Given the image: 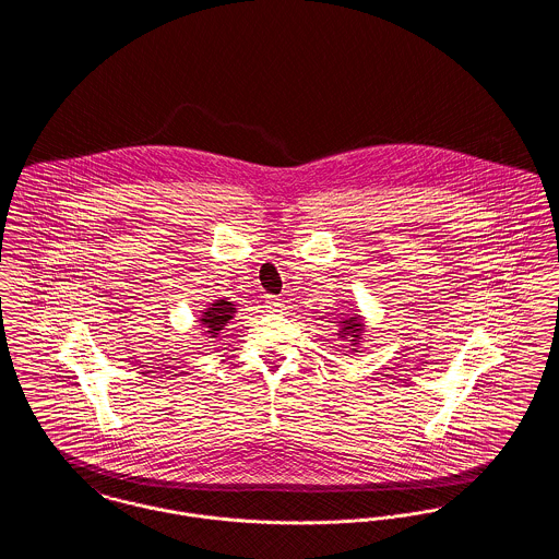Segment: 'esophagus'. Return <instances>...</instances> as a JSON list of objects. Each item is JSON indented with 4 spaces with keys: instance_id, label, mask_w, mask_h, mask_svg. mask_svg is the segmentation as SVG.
<instances>
[{
    "instance_id": "1",
    "label": "esophagus",
    "mask_w": 559,
    "mask_h": 559,
    "mask_svg": "<svg viewBox=\"0 0 559 559\" xmlns=\"http://www.w3.org/2000/svg\"><path fill=\"white\" fill-rule=\"evenodd\" d=\"M264 304H266L267 312H283L285 310V304L278 297H274V295H267Z\"/></svg>"
}]
</instances>
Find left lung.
Returning <instances> with one entry per match:
<instances>
[{
	"label": "left lung",
	"mask_w": 559,
	"mask_h": 559,
	"mask_svg": "<svg viewBox=\"0 0 559 559\" xmlns=\"http://www.w3.org/2000/svg\"><path fill=\"white\" fill-rule=\"evenodd\" d=\"M360 317L358 314H354V317H349L346 320H340V326H342V331L337 333L342 340H347V342H352V346H358V342L362 340V331H365V324L360 322ZM354 352H356V347H352Z\"/></svg>",
	"instance_id": "8db88e82"
}]
</instances>
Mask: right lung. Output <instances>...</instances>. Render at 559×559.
<instances>
[{
    "mask_svg": "<svg viewBox=\"0 0 559 559\" xmlns=\"http://www.w3.org/2000/svg\"><path fill=\"white\" fill-rule=\"evenodd\" d=\"M237 308L233 301L226 299H215L212 306L201 314V326L205 331V335L217 337V333L226 326V322L235 317Z\"/></svg>",
    "mask_w": 559,
    "mask_h": 559,
    "instance_id": "right-lung-1",
    "label": "right lung"
}]
</instances>
